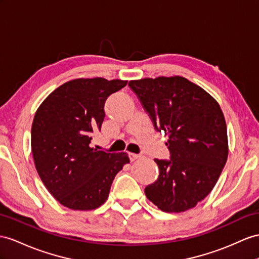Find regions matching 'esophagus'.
I'll use <instances>...</instances> for the list:
<instances>
[{"label": "esophagus", "instance_id": "esophagus-1", "mask_svg": "<svg viewBox=\"0 0 259 259\" xmlns=\"http://www.w3.org/2000/svg\"><path fill=\"white\" fill-rule=\"evenodd\" d=\"M129 157H130V160H131V161H136L137 158L140 157V155H139V154H136V153H129Z\"/></svg>", "mask_w": 259, "mask_h": 259}]
</instances>
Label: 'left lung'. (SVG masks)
<instances>
[{"mask_svg": "<svg viewBox=\"0 0 259 259\" xmlns=\"http://www.w3.org/2000/svg\"><path fill=\"white\" fill-rule=\"evenodd\" d=\"M154 128L165 132L170 160L154 162L157 180L145 187L150 201L164 212L194 208L213 189L228 160L227 123L220 105L183 76L130 81Z\"/></svg>", "mask_w": 259, "mask_h": 259, "instance_id": "1", "label": "left lung"}]
</instances>
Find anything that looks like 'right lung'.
<instances>
[{
    "mask_svg": "<svg viewBox=\"0 0 259 259\" xmlns=\"http://www.w3.org/2000/svg\"><path fill=\"white\" fill-rule=\"evenodd\" d=\"M128 81L75 78L59 86L37 109L31 125V152L46 188L64 207L94 210L107 200L112 181L124 164L125 152L92 148L101 131L107 97Z\"/></svg>",
    "mask_w": 259,
    "mask_h": 259,
    "instance_id": "1",
    "label": "right lung"
}]
</instances>
